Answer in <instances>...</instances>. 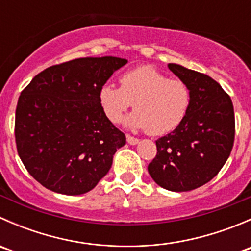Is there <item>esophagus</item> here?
<instances>
[{"label": "esophagus", "mask_w": 251, "mask_h": 251, "mask_svg": "<svg viewBox=\"0 0 251 251\" xmlns=\"http://www.w3.org/2000/svg\"><path fill=\"white\" fill-rule=\"evenodd\" d=\"M126 140H127V143L131 144V146H136V144L140 143V140H138V138L132 137V136H130V135L126 136Z\"/></svg>", "instance_id": "esophagus-1"}]
</instances>
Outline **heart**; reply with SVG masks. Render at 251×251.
<instances>
[{
  "label": "heart",
  "mask_w": 251,
  "mask_h": 251,
  "mask_svg": "<svg viewBox=\"0 0 251 251\" xmlns=\"http://www.w3.org/2000/svg\"><path fill=\"white\" fill-rule=\"evenodd\" d=\"M100 103L113 123H120L135 103L137 110L128 116L126 125L161 136L173 132L184 120L191 92L183 81L173 80L153 67L142 65L121 75L120 87L103 86Z\"/></svg>",
  "instance_id": "1"
}]
</instances>
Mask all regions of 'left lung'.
<instances>
[{
	"instance_id": "1",
	"label": "left lung",
	"mask_w": 251,
	"mask_h": 251,
	"mask_svg": "<svg viewBox=\"0 0 251 251\" xmlns=\"http://www.w3.org/2000/svg\"><path fill=\"white\" fill-rule=\"evenodd\" d=\"M169 69L191 92L181 125L159 138L148 173L156 184L173 192L196 189L211 181L231 154L234 110L229 96L214 78L170 63Z\"/></svg>"
}]
</instances>
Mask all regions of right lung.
I'll return each instance as SVG.
<instances>
[{
	"instance_id": "obj_1",
	"label": "right lung",
	"mask_w": 251,
	"mask_h": 251,
	"mask_svg": "<svg viewBox=\"0 0 251 251\" xmlns=\"http://www.w3.org/2000/svg\"><path fill=\"white\" fill-rule=\"evenodd\" d=\"M126 63L111 55L77 58L45 69L20 93L18 154L47 189L80 196L108 174L126 137L103 111L100 90Z\"/></svg>"
}]
</instances>
